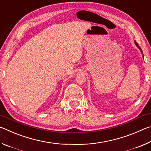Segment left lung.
Returning a JSON list of instances; mask_svg holds the SVG:
<instances>
[{"instance_id":"8db88e82","label":"left lung","mask_w":151,"mask_h":151,"mask_svg":"<svg viewBox=\"0 0 151 151\" xmlns=\"http://www.w3.org/2000/svg\"><path fill=\"white\" fill-rule=\"evenodd\" d=\"M134 44H135V45H136V46H137V47L138 48H139V50H140V52H141V53H142V50H141V48H140V47H139V45H138V44H137V42L136 41H134ZM142 57H143V58H144V57H143V55H142Z\"/></svg>"}]
</instances>
